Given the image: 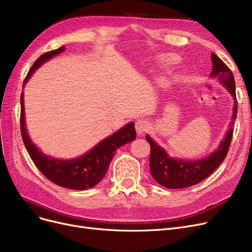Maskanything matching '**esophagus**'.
Here are the masks:
<instances>
[{
	"label": "esophagus",
	"mask_w": 252,
	"mask_h": 252,
	"mask_svg": "<svg viewBox=\"0 0 252 252\" xmlns=\"http://www.w3.org/2000/svg\"><path fill=\"white\" fill-rule=\"evenodd\" d=\"M149 129V124L146 121V119H138L137 123H136V130L137 133L142 135L144 133H146V131Z\"/></svg>",
	"instance_id": "34e87169"
}]
</instances>
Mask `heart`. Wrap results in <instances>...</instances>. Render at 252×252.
I'll list each match as a JSON object with an SVG mask.
<instances>
[{"mask_svg": "<svg viewBox=\"0 0 252 252\" xmlns=\"http://www.w3.org/2000/svg\"><path fill=\"white\" fill-rule=\"evenodd\" d=\"M170 61H171V62H173V61H175V60H173V59H171V60H170Z\"/></svg>", "mask_w": 252, "mask_h": 252, "instance_id": "heart-1", "label": "heart"}]
</instances>
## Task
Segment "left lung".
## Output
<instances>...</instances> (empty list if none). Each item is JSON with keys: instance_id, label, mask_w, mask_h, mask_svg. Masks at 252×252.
<instances>
[{"instance_id": "obj_1", "label": "left lung", "mask_w": 252, "mask_h": 252, "mask_svg": "<svg viewBox=\"0 0 252 252\" xmlns=\"http://www.w3.org/2000/svg\"><path fill=\"white\" fill-rule=\"evenodd\" d=\"M213 72L210 76L218 77L219 81L226 87L234 97V114L231 126L237 116V99L235 79L231 69L215 53L211 54ZM233 138V128H231L220 147L213 154L197 161H184L169 157L166 152L147 135L146 140L150 144V170L153 179L161 186L168 189H182L194 186L208 178L219 165L224 160Z\"/></svg>"}]
</instances>
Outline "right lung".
<instances>
[{
  "mask_svg": "<svg viewBox=\"0 0 252 252\" xmlns=\"http://www.w3.org/2000/svg\"><path fill=\"white\" fill-rule=\"evenodd\" d=\"M64 50V46H62L59 49L46 52L39 56L26 75L23 85L28 82V79L39 65L53 56L58 55ZM20 128L26 150H28L38 170L52 183L64 188L86 190L96 186L107 173L108 166L115 151L123 145L135 140L137 137L134 123H129L123 128L117 130L114 135L101 141L94 149H92L82 157L70 160L54 159V158H50L39 151L32 143L28 135L24 121L23 93H21L20 96Z\"/></svg>",
  "mask_w": 252,
  "mask_h": 252,
  "instance_id": "right-lung-1",
  "label": "right lung"
}]
</instances>
